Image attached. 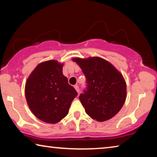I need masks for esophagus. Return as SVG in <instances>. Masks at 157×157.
<instances>
[{"mask_svg":"<svg viewBox=\"0 0 157 157\" xmlns=\"http://www.w3.org/2000/svg\"><path fill=\"white\" fill-rule=\"evenodd\" d=\"M74 87H75V90L77 91V92H78V93L79 94V86H78V85H75V86H74Z\"/></svg>","mask_w":157,"mask_h":157,"instance_id":"34e87169","label":"esophagus"}]
</instances>
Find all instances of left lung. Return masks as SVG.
<instances>
[{"instance_id":"left-lung-1","label":"left lung","mask_w":157,"mask_h":157,"mask_svg":"<svg viewBox=\"0 0 157 157\" xmlns=\"http://www.w3.org/2000/svg\"><path fill=\"white\" fill-rule=\"evenodd\" d=\"M86 79V89L79 95L86 113L98 121L113 118L126 98L123 75L113 65L100 57L74 58Z\"/></svg>"}]
</instances>
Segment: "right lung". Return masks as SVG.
Here are the masks:
<instances>
[{
  "mask_svg": "<svg viewBox=\"0 0 157 157\" xmlns=\"http://www.w3.org/2000/svg\"><path fill=\"white\" fill-rule=\"evenodd\" d=\"M63 66L56 60L40 63L26 82L25 96L29 108L44 122L56 124L65 117L78 95L63 75Z\"/></svg>",
  "mask_w": 157,
  "mask_h": 157,
  "instance_id": "1",
  "label": "right lung"
}]
</instances>
